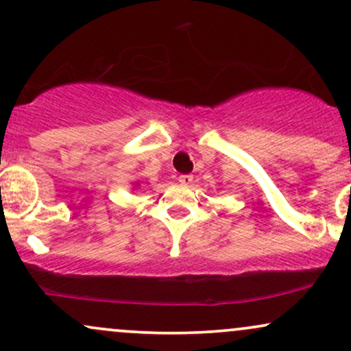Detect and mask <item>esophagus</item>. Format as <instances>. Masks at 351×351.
Here are the masks:
<instances>
[{"label": "esophagus", "instance_id": "34e87169", "mask_svg": "<svg viewBox=\"0 0 351 351\" xmlns=\"http://www.w3.org/2000/svg\"><path fill=\"white\" fill-rule=\"evenodd\" d=\"M178 181L181 184H184V186H189L193 183V175H181Z\"/></svg>", "mask_w": 351, "mask_h": 351}]
</instances>
